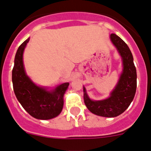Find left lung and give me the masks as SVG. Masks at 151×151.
Returning a JSON list of instances; mask_svg holds the SVG:
<instances>
[{
  "label": "left lung",
  "instance_id": "obj_1",
  "mask_svg": "<svg viewBox=\"0 0 151 151\" xmlns=\"http://www.w3.org/2000/svg\"><path fill=\"white\" fill-rule=\"evenodd\" d=\"M111 40L123 59V70L117 85L111 96L101 101H92L83 87L84 103L86 108L92 114L105 117H114L124 112L134 99L137 86L136 68L129 48L115 34H111Z\"/></svg>",
  "mask_w": 151,
  "mask_h": 151
}]
</instances>
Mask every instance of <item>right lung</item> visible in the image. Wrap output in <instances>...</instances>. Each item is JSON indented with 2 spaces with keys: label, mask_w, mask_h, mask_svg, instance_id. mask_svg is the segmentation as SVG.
Here are the masks:
<instances>
[{
  "label": "right lung",
  "mask_w": 151,
  "mask_h": 151,
  "mask_svg": "<svg viewBox=\"0 0 151 151\" xmlns=\"http://www.w3.org/2000/svg\"><path fill=\"white\" fill-rule=\"evenodd\" d=\"M29 38L23 42L16 52L12 71L13 90L23 108L31 116L39 119H49L59 114L63 108V96L68 87V83L58 86L54 90L35 85L26 75L22 55Z\"/></svg>",
  "instance_id": "1"
}]
</instances>
